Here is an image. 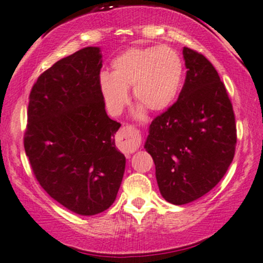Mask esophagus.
<instances>
[{"mask_svg": "<svg viewBox=\"0 0 263 263\" xmlns=\"http://www.w3.org/2000/svg\"><path fill=\"white\" fill-rule=\"evenodd\" d=\"M120 137H121V149L126 155L132 154L136 151H138V148L141 147L142 137L139 131L134 126H125L121 128L120 131Z\"/></svg>", "mask_w": 263, "mask_h": 263, "instance_id": "esophagus-1", "label": "esophagus"}]
</instances>
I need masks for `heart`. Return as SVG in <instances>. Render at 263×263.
Instances as JSON below:
<instances>
[{
	"instance_id": "1",
	"label": "heart",
	"mask_w": 263,
	"mask_h": 263,
	"mask_svg": "<svg viewBox=\"0 0 263 263\" xmlns=\"http://www.w3.org/2000/svg\"><path fill=\"white\" fill-rule=\"evenodd\" d=\"M183 78V62L168 46L131 47L112 59L111 72L98 76V87L108 111L119 115L129 101L128 88L139 102L136 115L145 107L153 111L168 108L177 97Z\"/></svg>"
}]
</instances>
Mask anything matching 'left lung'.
I'll return each instance as SVG.
<instances>
[{
	"label": "left lung",
	"mask_w": 263,
	"mask_h": 263,
	"mask_svg": "<svg viewBox=\"0 0 263 263\" xmlns=\"http://www.w3.org/2000/svg\"><path fill=\"white\" fill-rule=\"evenodd\" d=\"M183 58L188 70L177 102L153 120L144 144L159 191L175 205L210 192L233 161L237 144L233 107L214 65L188 47Z\"/></svg>",
	"instance_id": "left-lung-1"
}]
</instances>
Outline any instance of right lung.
I'll use <instances>...</instances> for the list:
<instances>
[{
  "instance_id": "right-lung-1",
  "label": "right lung",
  "mask_w": 263,
  "mask_h": 263,
  "mask_svg": "<svg viewBox=\"0 0 263 263\" xmlns=\"http://www.w3.org/2000/svg\"><path fill=\"white\" fill-rule=\"evenodd\" d=\"M99 47H86L39 76L29 97L24 148L39 183L78 215L110 208L126 158L115 147L120 124L107 115L98 87Z\"/></svg>"
}]
</instances>
